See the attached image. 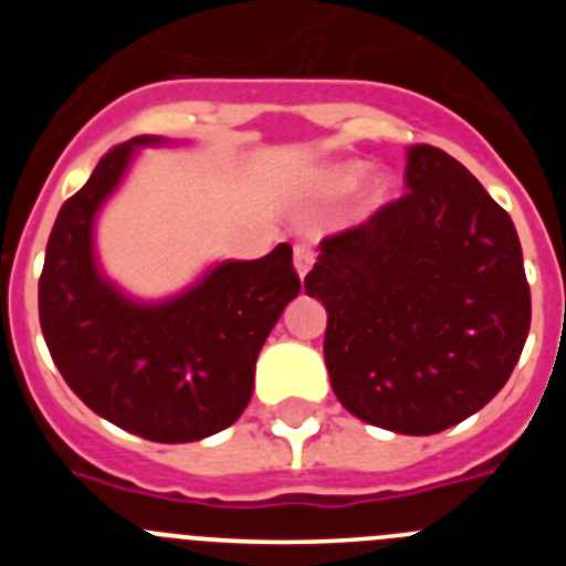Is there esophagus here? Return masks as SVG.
Returning a JSON list of instances; mask_svg holds the SVG:
<instances>
[{
    "instance_id": "esophagus-1",
    "label": "esophagus",
    "mask_w": 566,
    "mask_h": 566,
    "mask_svg": "<svg viewBox=\"0 0 566 566\" xmlns=\"http://www.w3.org/2000/svg\"><path fill=\"white\" fill-rule=\"evenodd\" d=\"M312 266H314V249L308 247V243H297V247H294V269H297L300 277H306Z\"/></svg>"
}]
</instances>
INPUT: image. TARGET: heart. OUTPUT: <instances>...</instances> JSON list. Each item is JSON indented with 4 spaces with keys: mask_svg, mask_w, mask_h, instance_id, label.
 Here are the masks:
<instances>
[{
    "mask_svg": "<svg viewBox=\"0 0 566 566\" xmlns=\"http://www.w3.org/2000/svg\"><path fill=\"white\" fill-rule=\"evenodd\" d=\"M365 175V164L363 161H343V164H334L328 167L326 172L319 175V192L323 195H348L352 189H357V184L363 181ZM388 195H391V178L385 172H371L368 175V181H365L363 192H359V207L363 212H371V209L382 207L388 201Z\"/></svg>",
    "mask_w": 566,
    "mask_h": 566,
    "instance_id": "1",
    "label": "heart"
}]
</instances>
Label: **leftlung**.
Instances as JSON below:
<instances>
[{
    "mask_svg": "<svg viewBox=\"0 0 566 566\" xmlns=\"http://www.w3.org/2000/svg\"><path fill=\"white\" fill-rule=\"evenodd\" d=\"M405 184L399 201L319 243L306 292L328 312L339 402L428 437L502 391L530 332V286L510 214L457 158L417 144Z\"/></svg>",
    "mask_w": 566,
    "mask_h": 566,
    "instance_id": "obj_1",
    "label": "left lung"
}]
</instances>
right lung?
Masks as SVG:
<instances>
[{
    "label": "right lung",
    "mask_w": 566,
    "mask_h": 566,
    "mask_svg": "<svg viewBox=\"0 0 566 566\" xmlns=\"http://www.w3.org/2000/svg\"><path fill=\"white\" fill-rule=\"evenodd\" d=\"M138 135L118 144L67 198L48 240L39 319L50 357L78 399L149 442H198L223 431L252 399L254 363L283 308L297 297L292 247L260 260H223L195 286L138 303L102 274L93 223L122 184Z\"/></svg>",
    "instance_id": "1"
}]
</instances>
